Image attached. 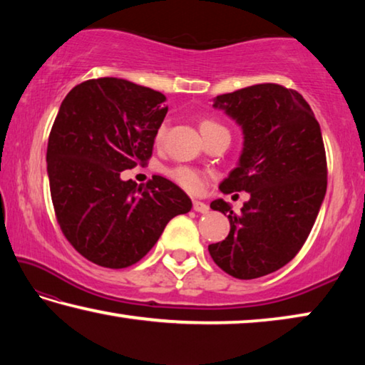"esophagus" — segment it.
Segmentation results:
<instances>
[{
	"label": "esophagus",
	"instance_id": "obj_1",
	"mask_svg": "<svg viewBox=\"0 0 365 365\" xmlns=\"http://www.w3.org/2000/svg\"><path fill=\"white\" fill-rule=\"evenodd\" d=\"M193 209H195L196 212H201V214H206V212H209V206L206 205V202L197 201V200H195V201H193Z\"/></svg>",
	"mask_w": 365,
	"mask_h": 365
}]
</instances>
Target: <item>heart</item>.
<instances>
[{
	"mask_svg": "<svg viewBox=\"0 0 365 365\" xmlns=\"http://www.w3.org/2000/svg\"><path fill=\"white\" fill-rule=\"evenodd\" d=\"M197 127H200V132H201L202 137H205L206 141L211 138L212 135L225 130V128L222 127L219 122H215L212 119H201L200 125H197ZM165 132H168V127H165V123H163V125L158 128L156 141L163 140L165 137ZM165 174H168V177L170 178L172 182H175L178 187L187 190L188 193L196 195V193H201V191L205 190L206 175L197 169L188 168V165H175V168L165 170Z\"/></svg>",
	"mask_w": 365,
	"mask_h": 365,
	"instance_id": "obj_1",
	"label": "heart"
}]
</instances>
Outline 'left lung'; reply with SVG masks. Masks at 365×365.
Masks as SVG:
<instances>
[{
    "label": "left lung",
    "instance_id": "left-lung-1",
    "mask_svg": "<svg viewBox=\"0 0 365 365\" xmlns=\"http://www.w3.org/2000/svg\"><path fill=\"white\" fill-rule=\"evenodd\" d=\"M224 109L243 127L238 168L220 183L222 193L248 191L242 212L224 200L211 202L228 214L230 233L209 245V255L228 275L259 279L279 270L306 243L327 191V156L320 125L298 91L259 83L219 95Z\"/></svg>",
    "mask_w": 365,
    "mask_h": 365
}]
</instances>
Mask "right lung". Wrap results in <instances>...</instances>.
I'll return each instance as SVG.
<instances>
[{"instance_id":"right-lung-1","label":"right lung","mask_w":365,"mask_h":365,"mask_svg":"<svg viewBox=\"0 0 365 365\" xmlns=\"http://www.w3.org/2000/svg\"><path fill=\"white\" fill-rule=\"evenodd\" d=\"M156 90L115 77L67 93L49 132L46 163L56 220L90 262L123 269L146 256L191 200L165 177L145 185L120 174L145 165L168 106Z\"/></svg>"}]
</instances>
